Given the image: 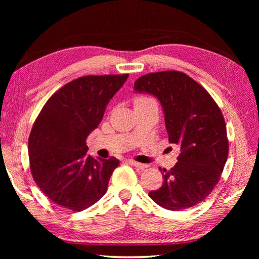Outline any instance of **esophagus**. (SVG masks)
<instances>
[{"instance_id": "esophagus-1", "label": "esophagus", "mask_w": 259, "mask_h": 259, "mask_svg": "<svg viewBox=\"0 0 259 259\" xmlns=\"http://www.w3.org/2000/svg\"><path fill=\"white\" fill-rule=\"evenodd\" d=\"M129 162L133 164V166H135L137 169H139V170H145L148 167L147 164H145V163H140V162H137V161H134V160H130Z\"/></svg>"}]
</instances>
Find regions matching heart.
Wrapping results in <instances>:
<instances>
[{"label":"heart","mask_w":259,"mask_h":259,"mask_svg":"<svg viewBox=\"0 0 259 259\" xmlns=\"http://www.w3.org/2000/svg\"><path fill=\"white\" fill-rule=\"evenodd\" d=\"M150 100H152V99H149V98H138V99H136V101H135V103L146 102V101H150Z\"/></svg>","instance_id":"1"}]
</instances>
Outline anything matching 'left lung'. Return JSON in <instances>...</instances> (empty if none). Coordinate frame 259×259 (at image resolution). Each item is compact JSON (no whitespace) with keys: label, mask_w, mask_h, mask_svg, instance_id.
Listing matches in <instances>:
<instances>
[{"label":"left lung","mask_w":259,"mask_h":259,"mask_svg":"<svg viewBox=\"0 0 259 259\" xmlns=\"http://www.w3.org/2000/svg\"><path fill=\"white\" fill-rule=\"evenodd\" d=\"M135 90L157 97L164 112L169 142L180 146L178 162L160 169L163 184L149 192L169 210L194 207L212 191L228 157V138L222 110L208 91L179 71L148 73Z\"/></svg>","instance_id":"1"}]
</instances>
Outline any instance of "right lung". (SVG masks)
Wrapping results in <instances>:
<instances>
[{"label": "right lung", "instance_id": "add662e5", "mask_svg": "<svg viewBox=\"0 0 259 259\" xmlns=\"http://www.w3.org/2000/svg\"><path fill=\"white\" fill-rule=\"evenodd\" d=\"M128 76H81L53 93L38 113L29 137L31 174L60 207L81 211L106 194L119 160L88 155L85 140Z\"/></svg>", "mask_w": 259, "mask_h": 259}]
</instances>
